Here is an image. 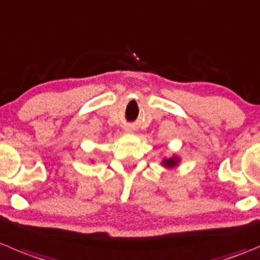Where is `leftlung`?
<instances>
[{"mask_svg": "<svg viewBox=\"0 0 260 260\" xmlns=\"http://www.w3.org/2000/svg\"><path fill=\"white\" fill-rule=\"evenodd\" d=\"M176 161H178V158H169V160L164 161V165L168 166V168H171V166H175Z\"/></svg>", "mask_w": 260, "mask_h": 260, "instance_id": "obj_1", "label": "left lung"}]
</instances>
